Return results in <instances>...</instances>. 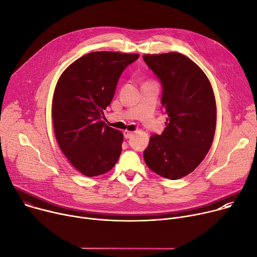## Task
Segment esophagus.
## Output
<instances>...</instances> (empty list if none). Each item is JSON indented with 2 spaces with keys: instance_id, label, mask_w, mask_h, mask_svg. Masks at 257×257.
Segmentation results:
<instances>
[{
  "instance_id": "34e87169",
  "label": "esophagus",
  "mask_w": 257,
  "mask_h": 257,
  "mask_svg": "<svg viewBox=\"0 0 257 257\" xmlns=\"http://www.w3.org/2000/svg\"><path fill=\"white\" fill-rule=\"evenodd\" d=\"M131 136H133V132H132V131H128V130H125V131H124V137H125L126 139L130 138Z\"/></svg>"
}]
</instances>
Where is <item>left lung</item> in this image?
<instances>
[{"mask_svg": "<svg viewBox=\"0 0 257 257\" xmlns=\"http://www.w3.org/2000/svg\"><path fill=\"white\" fill-rule=\"evenodd\" d=\"M144 60L163 86L161 103L168 118L144 153L155 173L179 179L193 172L213 143L216 101L209 79L192 59L177 52L145 54Z\"/></svg>", "mask_w": 257, "mask_h": 257, "instance_id": "left-lung-1", "label": "left lung"}]
</instances>
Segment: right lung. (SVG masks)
Here are the masks:
<instances>
[{
	"instance_id": "obj_1",
	"label": "right lung",
	"mask_w": 257,
	"mask_h": 257,
	"mask_svg": "<svg viewBox=\"0 0 257 257\" xmlns=\"http://www.w3.org/2000/svg\"><path fill=\"white\" fill-rule=\"evenodd\" d=\"M138 57L91 52L69 64L57 81L52 99L56 142L68 162L85 176L108 172L121 155L123 133L101 119L122 72Z\"/></svg>"
}]
</instances>
